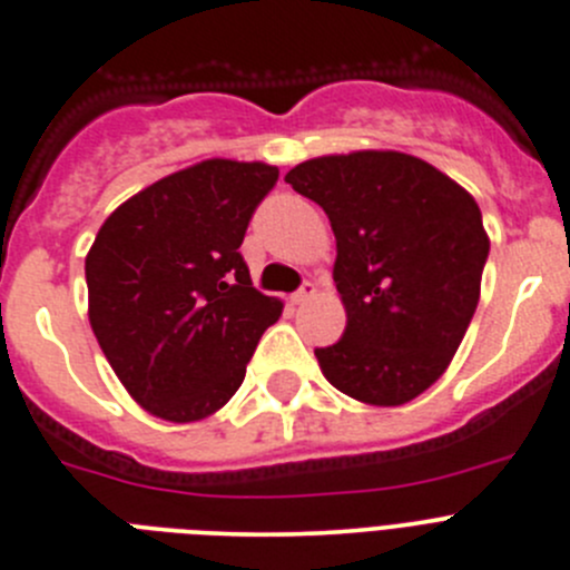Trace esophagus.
<instances>
[{
  "mask_svg": "<svg viewBox=\"0 0 570 570\" xmlns=\"http://www.w3.org/2000/svg\"><path fill=\"white\" fill-rule=\"evenodd\" d=\"M314 295H317V286H314L312 281H306V284H303L301 289H297L295 295H292V301H295L297 306H303V303H308V301H312Z\"/></svg>",
  "mask_w": 570,
  "mask_h": 570,
  "instance_id": "obj_1",
  "label": "esophagus"
}]
</instances>
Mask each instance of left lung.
<instances>
[{"label": "left lung", "instance_id": "left-lung-1", "mask_svg": "<svg viewBox=\"0 0 570 570\" xmlns=\"http://www.w3.org/2000/svg\"><path fill=\"white\" fill-rule=\"evenodd\" d=\"M286 184L328 214L345 334L317 347L323 375L373 406H401L454 358L479 303L482 212L432 164L362 150L297 164Z\"/></svg>", "mask_w": 570, "mask_h": 570}]
</instances>
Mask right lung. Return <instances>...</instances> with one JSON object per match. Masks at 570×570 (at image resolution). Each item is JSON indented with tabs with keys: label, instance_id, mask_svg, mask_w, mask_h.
Returning <instances> with one entry per match:
<instances>
[{
	"label": "right lung",
	"instance_id": "1",
	"mask_svg": "<svg viewBox=\"0 0 570 570\" xmlns=\"http://www.w3.org/2000/svg\"><path fill=\"white\" fill-rule=\"evenodd\" d=\"M278 167L212 158L121 203L86 256L88 320L150 414L191 423L223 409L284 303L253 286L239 247Z\"/></svg>",
	"mask_w": 570,
	"mask_h": 570
}]
</instances>
